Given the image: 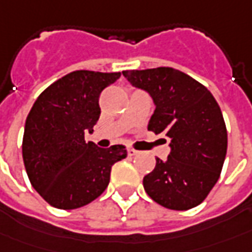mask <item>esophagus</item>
<instances>
[{
  "mask_svg": "<svg viewBox=\"0 0 252 252\" xmlns=\"http://www.w3.org/2000/svg\"><path fill=\"white\" fill-rule=\"evenodd\" d=\"M127 154H129V156H134L138 154V151H136V149L133 148H127Z\"/></svg>",
  "mask_w": 252,
  "mask_h": 252,
  "instance_id": "obj_1",
  "label": "esophagus"
}]
</instances>
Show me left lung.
I'll use <instances>...</instances> for the list:
<instances>
[{
	"instance_id": "1",
	"label": "left lung",
	"mask_w": 252,
	"mask_h": 252,
	"mask_svg": "<svg viewBox=\"0 0 252 252\" xmlns=\"http://www.w3.org/2000/svg\"><path fill=\"white\" fill-rule=\"evenodd\" d=\"M155 104L148 130L170 140L166 160L144 177L148 196L170 210L199 206L216 185L228 148L221 108L207 88L181 71L159 67L122 71ZM166 141V140H164Z\"/></svg>"
}]
</instances>
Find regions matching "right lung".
I'll return each instance as SVG.
<instances>
[{"label": "right lung", "mask_w": 252, "mask_h": 252, "mask_svg": "<svg viewBox=\"0 0 252 252\" xmlns=\"http://www.w3.org/2000/svg\"><path fill=\"white\" fill-rule=\"evenodd\" d=\"M121 72L74 71L43 90L26 119L23 160L32 188L50 206L79 209L103 193L123 145L86 143L101 109L98 97Z\"/></svg>", "instance_id": "1"}]
</instances>
